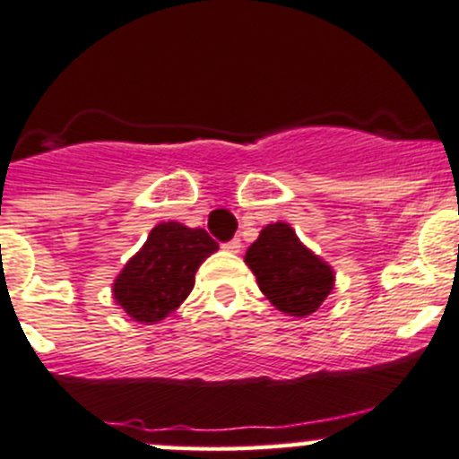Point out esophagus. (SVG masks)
<instances>
[{"label":"esophagus","mask_w":459,"mask_h":459,"mask_svg":"<svg viewBox=\"0 0 459 459\" xmlns=\"http://www.w3.org/2000/svg\"><path fill=\"white\" fill-rule=\"evenodd\" d=\"M221 248H224V251H229V253H239V251H242V242H239V238H235V239H230V242H226Z\"/></svg>","instance_id":"esophagus-1"}]
</instances>
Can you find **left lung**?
<instances>
[{
    "label": "left lung",
    "mask_w": 459,
    "mask_h": 459,
    "mask_svg": "<svg viewBox=\"0 0 459 459\" xmlns=\"http://www.w3.org/2000/svg\"><path fill=\"white\" fill-rule=\"evenodd\" d=\"M244 262L257 277L259 290L268 302L286 316H311L335 289L331 264L302 244L286 221L264 226Z\"/></svg>",
    "instance_id": "obj_1"
}]
</instances>
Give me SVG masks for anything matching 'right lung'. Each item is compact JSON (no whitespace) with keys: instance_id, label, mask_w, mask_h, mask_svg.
I'll return each mask as SVG.
<instances>
[{"instance_id":"right-lung-1","label":"right lung","mask_w":459,"mask_h":459,"mask_svg":"<svg viewBox=\"0 0 459 459\" xmlns=\"http://www.w3.org/2000/svg\"><path fill=\"white\" fill-rule=\"evenodd\" d=\"M217 248L204 229L161 221L115 277V304L135 322H161L188 298L197 268Z\"/></svg>"}]
</instances>
